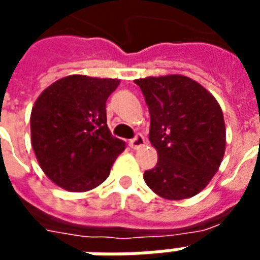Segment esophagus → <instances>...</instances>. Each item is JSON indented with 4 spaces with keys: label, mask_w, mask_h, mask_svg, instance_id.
I'll return each instance as SVG.
<instances>
[{
    "label": "esophagus",
    "mask_w": 260,
    "mask_h": 260,
    "mask_svg": "<svg viewBox=\"0 0 260 260\" xmlns=\"http://www.w3.org/2000/svg\"><path fill=\"white\" fill-rule=\"evenodd\" d=\"M146 145V139L143 135H136L135 138L132 140H129V146L132 149H140V147H143Z\"/></svg>",
    "instance_id": "34e87169"
}]
</instances>
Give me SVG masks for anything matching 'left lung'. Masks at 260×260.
Wrapping results in <instances>:
<instances>
[{
  "instance_id": "1",
  "label": "left lung",
  "mask_w": 260,
  "mask_h": 260,
  "mask_svg": "<svg viewBox=\"0 0 260 260\" xmlns=\"http://www.w3.org/2000/svg\"><path fill=\"white\" fill-rule=\"evenodd\" d=\"M150 111L149 139L158 154L146 171V184L167 200L190 199L218 172L226 128L218 101L203 85L180 74L135 80Z\"/></svg>"
}]
</instances>
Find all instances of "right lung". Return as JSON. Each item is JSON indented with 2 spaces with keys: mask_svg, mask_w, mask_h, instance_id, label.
I'll return each instance as SVG.
<instances>
[{
  "mask_svg": "<svg viewBox=\"0 0 260 260\" xmlns=\"http://www.w3.org/2000/svg\"><path fill=\"white\" fill-rule=\"evenodd\" d=\"M120 80L63 77L32 106L31 145L44 174L67 191H88L103 183L124 140L107 126L106 101Z\"/></svg>",
  "mask_w": 260,
  "mask_h": 260,
  "instance_id": "add662e5",
  "label": "right lung"
}]
</instances>
